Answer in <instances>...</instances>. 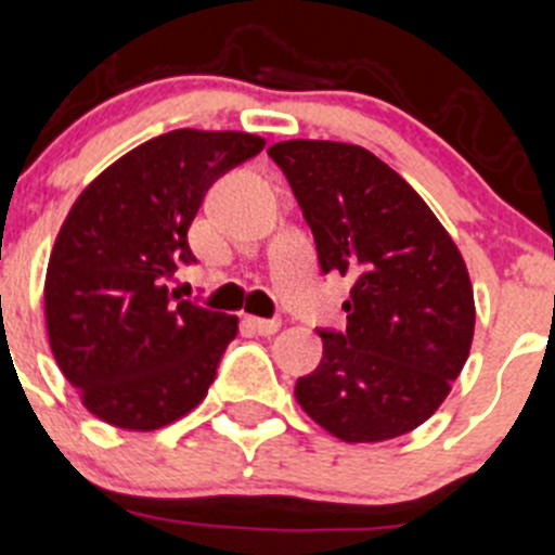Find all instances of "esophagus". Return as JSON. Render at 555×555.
<instances>
[{
    "mask_svg": "<svg viewBox=\"0 0 555 555\" xmlns=\"http://www.w3.org/2000/svg\"><path fill=\"white\" fill-rule=\"evenodd\" d=\"M246 325L251 331H257L260 336H273L282 328V320H262V318H246Z\"/></svg>",
    "mask_w": 555,
    "mask_h": 555,
    "instance_id": "1",
    "label": "esophagus"
}]
</instances>
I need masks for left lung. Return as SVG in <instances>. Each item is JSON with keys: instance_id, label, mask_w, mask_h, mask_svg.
Here are the masks:
<instances>
[{"instance_id": "8db88e82", "label": "left lung", "mask_w": 555, "mask_h": 555, "mask_svg": "<svg viewBox=\"0 0 555 555\" xmlns=\"http://www.w3.org/2000/svg\"><path fill=\"white\" fill-rule=\"evenodd\" d=\"M312 227L323 273L353 279L348 328L323 331V361L295 400L345 443H380L427 422L474 341V287L427 202L359 144L289 139L268 150Z\"/></svg>"}]
</instances>
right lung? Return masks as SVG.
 <instances>
[{"label":"right lung","instance_id":"1","mask_svg":"<svg viewBox=\"0 0 555 555\" xmlns=\"http://www.w3.org/2000/svg\"><path fill=\"white\" fill-rule=\"evenodd\" d=\"M262 147L243 131L160 133L70 207L46 271V328L62 375L101 422L153 433L205 400L237 318L180 301L167 279L194 262L189 227L207 189Z\"/></svg>","mask_w":555,"mask_h":555}]
</instances>
